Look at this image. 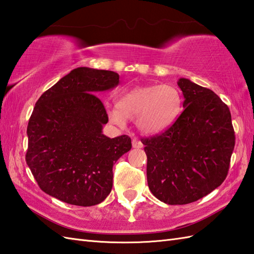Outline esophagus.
<instances>
[{
    "mask_svg": "<svg viewBox=\"0 0 254 254\" xmlns=\"http://www.w3.org/2000/svg\"><path fill=\"white\" fill-rule=\"evenodd\" d=\"M132 146L134 148H142L143 147V143L141 141H138V139L134 138L132 141Z\"/></svg>",
    "mask_w": 254,
    "mask_h": 254,
    "instance_id": "obj_1",
    "label": "esophagus"
}]
</instances>
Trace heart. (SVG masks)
<instances>
[{"label":"heart","instance_id":"1","mask_svg":"<svg viewBox=\"0 0 254 254\" xmlns=\"http://www.w3.org/2000/svg\"><path fill=\"white\" fill-rule=\"evenodd\" d=\"M181 110V96L168 84L138 86L124 93L117 107L108 110L110 120L123 126L127 119H135L139 131L155 135L167 130L176 121Z\"/></svg>","mask_w":254,"mask_h":254}]
</instances>
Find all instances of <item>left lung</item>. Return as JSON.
Here are the masks:
<instances>
[{
    "mask_svg": "<svg viewBox=\"0 0 254 254\" xmlns=\"http://www.w3.org/2000/svg\"><path fill=\"white\" fill-rule=\"evenodd\" d=\"M178 86L185 97L180 117L164 133L142 138L149 190L169 205L195 202L222 185L235 147L227 105L190 79Z\"/></svg>",
    "mask_w": 254,
    "mask_h": 254,
    "instance_id": "obj_1",
    "label": "left lung"
}]
</instances>
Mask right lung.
<instances>
[{"mask_svg": "<svg viewBox=\"0 0 254 254\" xmlns=\"http://www.w3.org/2000/svg\"><path fill=\"white\" fill-rule=\"evenodd\" d=\"M119 74L77 67L45 91L27 127L26 163L49 195L77 206L101 203L112 189V167L131 138L102 134L108 122L97 94L115 88Z\"/></svg>", "mask_w": 254, "mask_h": 254, "instance_id": "add662e5", "label": "right lung"}]
</instances>
